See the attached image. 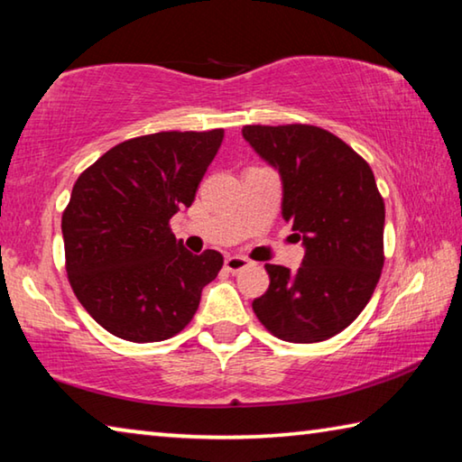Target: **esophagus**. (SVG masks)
Here are the masks:
<instances>
[{"label":"esophagus","mask_w":462,"mask_h":462,"mask_svg":"<svg viewBox=\"0 0 462 462\" xmlns=\"http://www.w3.org/2000/svg\"><path fill=\"white\" fill-rule=\"evenodd\" d=\"M249 262L247 258H244V255H226L225 258V268L229 270V272H239V270H244V268H247L249 266Z\"/></svg>","instance_id":"1"}]
</instances>
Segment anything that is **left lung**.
I'll return each mask as SVG.
<instances>
[{
  "label": "left lung",
  "mask_w": 462,
  "mask_h": 462,
  "mask_svg": "<svg viewBox=\"0 0 462 462\" xmlns=\"http://www.w3.org/2000/svg\"><path fill=\"white\" fill-rule=\"evenodd\" d=\"M244 139L282 181V217L305 255L297 272L266 263L268 291L252 302L263 328L292 344L346 329L383 270L384 202L374 173L336 134L311 125L244 126Z\"/></svg>",
  "instance_id": "left-lung-1"
}]
</instances>
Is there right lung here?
Instances as JSON below:
<instances>
[{
  "instance_id": "1",
  "label": "right lung",
  "mask_w": 462,
  "mask_h": 462,
  "mask_svg": "<svg viewBox=\"0 0 462 462\" xmlns=\"http://www.w3.org/2000/svg\"><path fill=\"white\" fill-rule=\"evenodd\" d=\"M223 137V128L145 134L106 151L75 181L60 221L67 276L112 336L137 344L176 336L223 268L221 254H190L170 229Z\"/></svg>"
}]
</instances>
